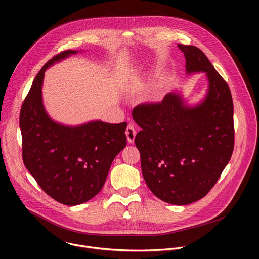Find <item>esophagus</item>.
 <instances>
[{"instance_id":"1","label":"esophagus","mask_w":259,"mask_h":259,"mask_svg":"<svg viewBox=\"0 0 259 259\" xmlns=\"http://www.w3.org/2000/svg\"><path fill=\"white\" fill-rule=\"evenodd\" d=\"M126 135H127V139L130 143L134 142V138L136 135V130L133 126V124H128L127 128H126Z\"/></svg>"}]
</instances>
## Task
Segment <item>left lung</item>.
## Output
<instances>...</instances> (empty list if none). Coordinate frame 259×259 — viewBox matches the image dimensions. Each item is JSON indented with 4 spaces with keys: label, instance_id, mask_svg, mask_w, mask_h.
<instances>
[{
    "label": "left lung",
    "instance_id": "obj_1",
    "mask_svg": "<svg viewBox=\"0 0 259 259\" xmlns=\"http://www.w3.org/2000/svg\"><path fill=\"white\" fill-rule=\"evenodd\" d=\"M188 73L206 72L209 87L196 106L184 105L177 93L161 102H145L132 110L141 130L135 136L143 178L162 201L188 205L204 198L231 160L234 104L228 83L195 46L178 44Z\"/></svg>",
    "mask_w": 259,
    "mask_h": 259
}]
</instances>
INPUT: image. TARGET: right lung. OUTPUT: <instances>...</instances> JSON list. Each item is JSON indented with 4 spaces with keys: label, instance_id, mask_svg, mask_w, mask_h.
I'll return each mask as SVG.
<instances>
[{
    "label": "right lung",
    "instance_id": "add662e5",
    "mask_svg": "<svg viewBox=\"0 0 259 259\" xmlns=\"http://www.w3.org/2000/svg\"><path fill=\"white\" fill-rule=\"evenodd\" d=\"M78 51L66 50L38 72L20 109L22 159L40 188L55 201L75 206L102 189L116 156L127 144V123L90 122L66 127L52 121L42 101L47 67Z\"/></svg>",
    "mask_w": 259,
    "mask_h": 259
}]
</instances>
